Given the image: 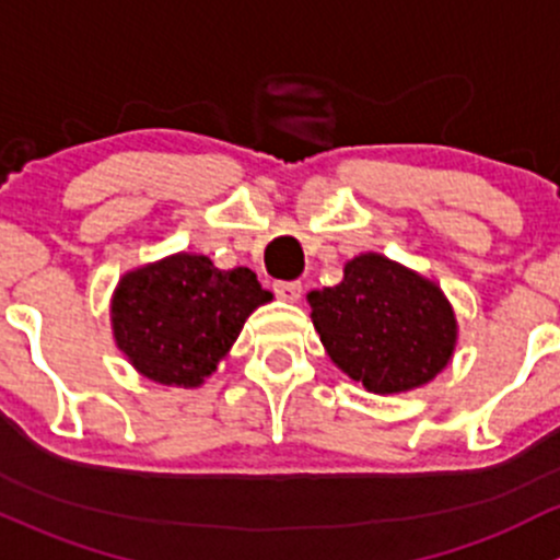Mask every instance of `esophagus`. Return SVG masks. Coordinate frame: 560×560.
Listing matches in <instances>:
<instances>
[{
    "instance_id": "obj_1",
    "label": "esophagus",
    "mask_w": 560,
    "mask_h": 560,
    "mask_svg": "<svg viewBox=\"0 0 560 560\" xmlns=\"http://www.w3.org/2000/svg\"><path fill=\"white\" fill-rule=\"evenodd\" d=\"M275 293H278L280 299H285V302H296V299L302 296V282L280 280V282H275Z\"/></svg>"
}]
</instances>
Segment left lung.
<instances>
[{"label":"left lung","instance_id":"1","mask_svg":"<svg viewBox=\"0 0 560 560\" xmlns=\"http://www.w3.org/2000/svg\"><path fill=\"white\" fill-rule=\"evenodd\" d=\"M307 302L334 364L374 394L418 388L453 355L455 318L440 288L377 253L353 258L339 285Z\"/></svg>","mask_w":560,"mask_h":560}]
</instances>
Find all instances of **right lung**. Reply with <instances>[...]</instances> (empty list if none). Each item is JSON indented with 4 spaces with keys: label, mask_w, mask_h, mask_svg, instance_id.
I'll list each match as a JSON object with an SVG mask.
<instances>
[{
    "label": "right lung",
    "mask_w": 560,
    "mask_h": 560,
    "mask_svg": "<svg viewBox=\"0 0 560 560\" xmlns=\"http://www.w3.org/2000/svg\"><path fill=\"white\" fill-rule=\"evenodd\" d=\"M269 299L247 267L218 269L207 256L180 253L120 280L115 342L145 377L191 388L215 372L247 315Z\"/></svg>",
    "instance_id": "add662e5"
}]
</instances>
